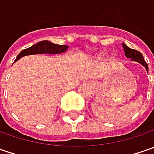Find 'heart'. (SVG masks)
<instances>
[{"mask_svg": "<svg viewBox=\"0 0 154 154\" xmlns=\"http://www.w3.org/2000/svg\"><path fill=\"white\" fill-rule=\"evenodd\" d=\"M104 56H105V54H104V53H102V54H99V55H98V58H103ZM111 58H115V56H111Z\"/></svg>", "mask_w": 154, "mask_h": 154, "instance_id": "b5f03b06", "label": "heart"}]
</instances>
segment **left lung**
I'll use <instances>...</instances> for the list:
<instances>
[{
    "instance_id": "8db88e82",
    "label": "left lung",
    "mask_w": 154,
    "mask_h": 154,
    "mask_svg": "<svg viewBox=\"0 0 154 154\" xmlns=\"http://www.w3.org/2000/svg\"><path fill=\"white\" fill-rule=\"evenodd\" d=\"M122 48L124 50L125 56L127 58H129L130 61H134V62H137L140 64H141L146 68V72L148 73V66H147L146 62H145L142 54L140 51H135V50H133V49H130L129 47H128L127 45H125V44H123V43L122 44Z\"/></svg>"
}]
</instances>
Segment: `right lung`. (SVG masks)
I'll return each mask as SVG.
<instances>
[{
    "instance_id": "add662e5",
    "label": "right lung",
    "mask_w": 154,
    "mask_h": 154,
    "mask_svg": "<svg viewBox=\"0 0 154 154\" xmlns=\"http://www.w3.org/2000/svg\"><path fill=\"white\" fill-rule=\"evenodd\" d=\"M68 45H59L51 43L48 40L40 41L38 44L32 45L27 49H25L21 51L17 56L16 60L17 62L21 57L30 55H36V54H50V55H56V54H62L68 50Z\"/></svg>"
}]
</instances>
